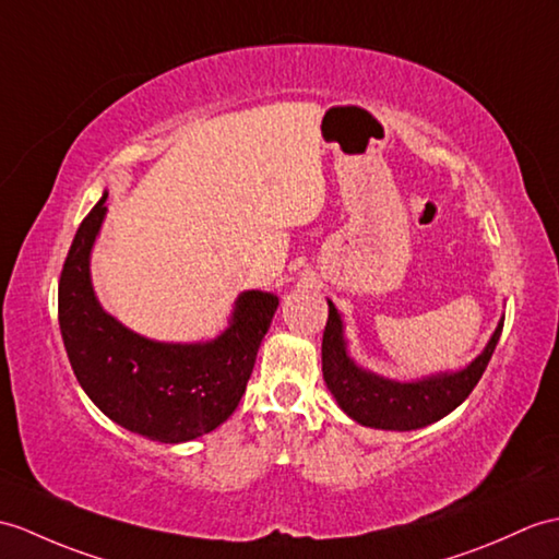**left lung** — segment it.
<instances>
[{
    "label": "left lung",
    "instance_id": "obj_1",
    "mask_svg": "<svg viewBox=\"0 0 559 559\" xmlns=\"http://www.w3.org/2000/svg\"><path fill=\"white\" fill-rule=\"evenodd\" d=\"M502 323L504 319L498 323L484 353L466 369L457 373L431 376V379L424 381L397 383L359 369L347 357L343 321L338 317V309L329 302V321L326 329H323L321 343L323 381H326L333 397L338 400L343 412L361 426L385 428V431H412V428H421L443 419L445 414L469 397L476 383L481 381L492 353H496Z\"/></svg>",
    "mask_w": 559,
    "mask_h": 559
}]
</instances>
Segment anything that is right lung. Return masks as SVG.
<instances>
[{
	"label": "right lung",
	"instance_id": "obj_1",
	"mask_svg": "<svg viewBox=\"0 0 559 559\" xmlns=\"http://www.w3.org/2000/svg\"><path fill=\"white\" fill-rule=\"evenodd\" d=\"M104 202L107 192L83 218L61 269L63 347L78 383L111 421L159 443H186L236 412L278 297L242 293L230 329L204 345L154 343L123 329L90 285V250L107 212Z\"/></svg>",
	"mask_w": 559,
	"mask_h": 559
}]
</instances>
